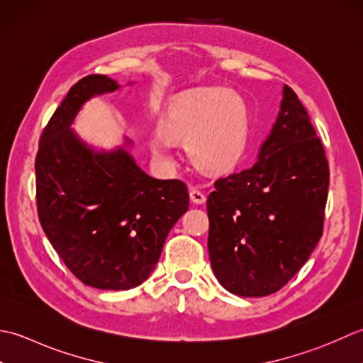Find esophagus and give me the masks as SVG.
Instances as JSON below:
<instances>
[{
	"mask_svg": "<svg viewBox=\"0 0 363 363\" xmlns=\"http://www.w3.org/2000/svg\"><path fill=\"white\" fill-rule=\"evenodd\" d=\"M189 197H191V201L194 202V203H205V201H206V196H205V192L203 191H201L199 188H194V186H191L189 188Z\"/></svg>",
	"mask_w": 363,
	"mask_h": 363,
	"instance_id": "obj_1",
	"label": "esophagus"
}]
</instances>
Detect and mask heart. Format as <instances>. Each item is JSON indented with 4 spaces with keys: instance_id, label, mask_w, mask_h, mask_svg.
Listing matches in <instances>:
<instances>
[{
    "instance_id": "b5f03b06",
    "label": "heart",
    "mask_w": 363,
    "mask_h": 363,
    "mask_svg": "<svg viewBox=\"0 0 363 363\" xmlns=\"http://www.w3.org/2000/svg\"><path fill=\"white\" fill-rule=\"evenodd\" d=\"M166 131L188 144L192 161L206 171H220L240 161L249 139V122L242 103L224 89L183 95L166 116ZM155 157H169L162 135L152 139Z\"/></svg>"
}]
</instances>
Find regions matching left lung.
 <instances>
[{
    "label": "left lung",
    "mask_w": 363,
    "mask_h": 363,
    "mask_svg": "<svg viewBox=\"0 0 363 363\" xmlns=\"http://www.w3.org/2000/svg\"><path fill=\"white\" fill-rule=\"evenodd\" d=\"M328 189L321 139L285 86L279 117L254 164L218 179L206 201L208 254L219 284L260 298L290 282L321 238Z\"/></svg>",
    "instance_id": "1"
}]
</instances>
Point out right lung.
<instances>
[{
  "label": "right lung",
  "mask_w": 363,
  "mask_h": 363,
  "mask_svg": "<svg viewBox=\"0 0 363 363\" xmlns=\"http://www.w3.org/2000/svg\"><path fill=\"white\" fill-rule=\"evenodd\" d=\"M117 87L106 75L73 84L35 155L43 232L72 274L100 290H130L149 279L169 230L189 206L182 180L153 179L123 149L95 153L70 130L84 101Z\"/></svg>",
  "instance_id": "right-lung-1"
}]
</instances>
